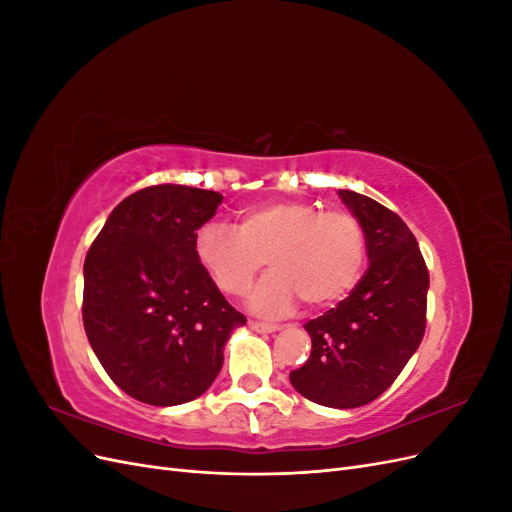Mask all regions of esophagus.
I'll use <instances>...</instances> for the list:
<instances>
[{"label": "esophagus", "mask_w": 512, "mask_h": 512, "mask_svg": "<svg viewBox=\"0 0 512 512\" xmlns=\"http://www.w3.org/2000/svg\"><path fill=\"white\" fill-rule=\"evenodd\" d=\"M250 327H252L254 331H258V333H275V331H280V327H275V324L256 322V320H252V322H250Z\"/></svg>", "instance_id": "1"}]
</instances>
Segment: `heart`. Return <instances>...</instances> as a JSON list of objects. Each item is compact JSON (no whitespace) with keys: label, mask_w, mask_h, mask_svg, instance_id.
<instances>
[{"label":"heart","mask_w":512,"mask_h":512,"mask_svg":"<svg viewBox=\"0 0 512 512\" xmlns=\"http://www.w3.org/2000/svg\"><path fill=\"white\" fill-rule=\"evenodd\" d=\"M198 265L226 294L250 288L262 262L271 271L250 292L260 316H284L342 301L365 265V232L346 211H320L305 200H273L241 209L237 224L207 222L194 239Z\"/></svg>","instance_id":"heart-1"}]
</instances>
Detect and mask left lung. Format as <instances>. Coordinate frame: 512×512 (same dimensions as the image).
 <instances>
[{"label": "left lung", "mask_w": 512, "mask_h": 512, "mask_svg": "<svg viewBox=\"0 0 512 512\" xmlns=\"http://www.w3.org/2000/svg\"><path fill=\"white\" fill-rule=\"evenodd\" d=\"M337 194L363 226L369 269L348 299L305 324L312 354L290 382L314 404L348 410L380 397L421 346L429 273L397 213L363 194Z\"/></svg>", "instance_id": "left-lung-1"}]
</instances>
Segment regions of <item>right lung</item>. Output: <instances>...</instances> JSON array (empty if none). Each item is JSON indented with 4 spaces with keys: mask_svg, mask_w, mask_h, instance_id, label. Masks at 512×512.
Masks as SVG:
<instances>
[{
    "mask_svg": "<svg viewBox=\"0 0 512 512\" xmlns=\"http://www.w3.org/2000/svg\"><path fill=\"white\" fill-rule=\"evenodd\" d=\"M222 194L151 185L111 211L85 258L83 324L111 380L149 406H179L220 374L245 316L198 265L196 230Z\"/></svg>",
    "mask_w": 512,
    "mask_h": 512,
    "instance_id": "1",
    "label": "right lung"
}]
</instances>
